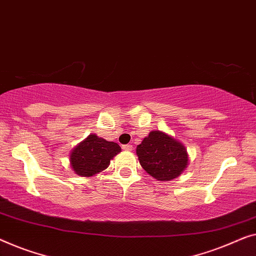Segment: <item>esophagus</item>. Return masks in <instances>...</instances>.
I'll return each mask as SVG.
<instances>
[{
  "mask_svg": "<svg viewBox=\"0 0 256 256\" xmlns=\"http://www.w3.org/2000/svg\"><path fill=\"white\" fill-rule=\"evenodd\" d=\"M132 148H133L132 145H123L124 150H132Z\"/></svg>",
  "mask_w": 256,
  "mask_h": 256,
  "instance_id": "1",
  "label": "esophagus"
}]
</instances>
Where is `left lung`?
Listing matches in <instances>:
<instances>
[{"label": "left lung", "mask_w": 256, "mask_h": 256, "mask_svg": "<svg viewBox=\"0 0 256 256\" xmlns=\"http://www.w3.org/2000/svg\"><path fill=\"white\" fill-rule=\"evenodd\" d=\"M136 152L142 167L158 181L178 178L189 164L186 146L159 130L150 132L136 146Z\"/></svg>", "instance_id": "obj_1"}]
</instances>
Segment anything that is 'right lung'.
Wrapping results in <instances>:
<instances>
[{
  "label": "right lung",
  "mask_w": 256,
  "mask_h": 256,
  "mask_svg": "<svg viewBox=\"0 0 256 256\" xmlns=\"http://www.w3.org/2000/svg\"><path fill=\"white\" fill-rule=\"evenodd\" d=\"M120 150L117 142L89 134L70 153V167L76 175L90 178L109 167L110 161Z\"/></svg>",
  "instance_id": "obj_1"
}]
</instances>
